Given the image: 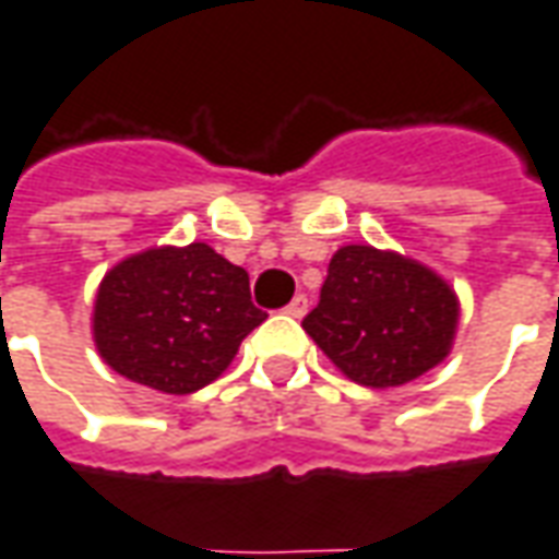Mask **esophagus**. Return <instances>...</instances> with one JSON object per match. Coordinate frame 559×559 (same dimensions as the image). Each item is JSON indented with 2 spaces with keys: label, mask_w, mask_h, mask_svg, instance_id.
I'll use <instances>...</instances> for the list:
<instances>
[{
  "label": "esophagus",
  "mask_w": 559,
  "mask_h": 559,
  "mask_svg": "<svg viewBox=\"0 0 559 559\" xmlns=\"http://www.w3.org/2000/svg\"><path fill=\"white\" fill-rule=\"evenodd\" d=\"M286 313H288V317L301 319L304 313H307V295H295V298H292V301H288Z\"/></svg>",
  "instance_id": "obj_1"
}]
</instances>
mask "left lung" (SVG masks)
Instances as JSON below:
<instances>
[{"label":"left lung","mask_w":559,"mask_h":559,"mask_svg":"<svg viewBox=\"0 0 559 559\" xmlns=\"http://www.w3.org/2000/svg\"><path fill=\"white\" fill-rule=\"evenodd\" d=\"M460 301L429 267L374 246H344L329 264L304 331L349 380L402 386L453 346Z\"/></svg>","instance_id":"8db88e82"}]
</instances>
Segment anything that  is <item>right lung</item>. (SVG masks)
<instances>
[{"instance_id": "obj_1", "label": "right lung", "mask_w": 559, "mask_h": 559, "mask_svg": "<svg viewBox=\"0 0 559 559\" xmlns=\"http://www.w3.org/2000/svg\"><path fill=\"white\" fill-rule=\"evenodd\" d=\"M264 319L242 267L206 242L160 246L103 276L94 341L103 361L127 380L188 395L213 383Z\"/></svg>"}]
</instances>
